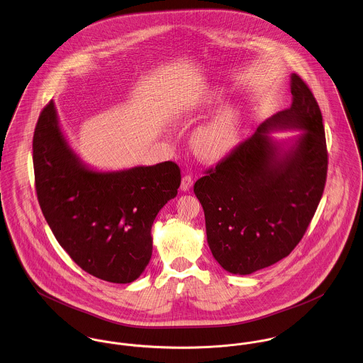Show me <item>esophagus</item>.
Wrapping results in <instances>:
<instances>
[{"mask_svg": "<svg viewBox=\"0 0 363 363\" xmlns=\"http://www.w3.org/2000/svg\"><path fill=\"white\" fill-rule=\"evenodd\" d=\"M192 185H194V177H192L191 174H185V175L182 177L181 189H182L184 192H186V191H189V189L192 188Z\"/></svg>", "mask_w": 363, "mask_h": 363, "instance_id": "34e87169", "label": "esophagus"}]
</instances>
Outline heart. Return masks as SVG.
<instances>
[{
  "mask_svg": "<svg viewBox=\"0 0 363 363\" xmlns=\"http://www.w3.org/2000/svg\"><path fill=\"white\" fill-rule=\"evenodd\" d=\"M238 117L233 111H225L196 131V150L206 159H218L236 142Z\"/></svg>",
  "mask_w": 363,
  "mask_h": 363,
  "instance_id": "1",
  "label": "heart"
}]
</instances>
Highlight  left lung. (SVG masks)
<instances>
[{"label": "left lung", "mask_w": 363, "mask_h": 363, "mask_svg": "<svg viewBox=\"0 0 363 363\" xmlns=\"http://www.w3.org/2000/svg\"><path fill=\"white\" fill-rule=\"evenodd\" d=\"M291 105L265 120L194 185L207 242L230 274L249 275L287 257L300 243L323 195L328 147L319 105L291 76ZM271 128L306 130L283 157L264 135Z\"/></svg>", "instance_id": "left-lung-1"}]
</instances>
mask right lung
<instances>
[{"mask_svg":"<svg viewBox=\"0 0 363 363\" xmlns=\"http://www.w3.org/2000/svg\"><path fill=\"white\" fill-rule=\"evenodd\" d=\"M33 166L41 211L70 258L106 281L140 278L152 257L153 221L178 194V164L89 171L66 145L50 101L34 130Z\"/></svg>","mask_w":363,"mask_h":363,"instance_id":"add662e5","label":"right lung"}]
</instances>
